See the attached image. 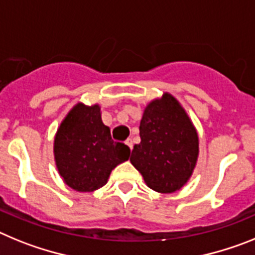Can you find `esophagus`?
I'll return each mask as SVG.
<instances>
[{
	"mask_svg": "<svg viewBox=\"0 0 255 255\" xmlns=\"http://www.w3.org/2000/svg\"><path fill=\"white\" fill-rule=\"evenodd\" d=\"M126 145L129 147V150H132V147H133V143H132V140H130V138H128V140L126 141Z\"/></svg>",
	"mask_w": 255,
	"mask_h": 255,
	"instance_id": "1",
	"label": "esophagus"
}]
</instances>
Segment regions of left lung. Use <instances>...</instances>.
<instances>
[{"mask_svg": "<svg viewBox=\"0 0 255 255\" xmlns=\"http://www.w3.org/2000/svg\"><path fill=\"white\" fill-rule=\"evenodd\" d=\"M140 137L129 160L147 187L160 194L182 189L198 163L199 134L173 95L163 92L145 106Z\"/></svg>", "mask_w": 255, "mask_h": 255, "instance_id": "8db88e82", "label": "left lung"}]
</instances>
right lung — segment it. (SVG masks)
Wrapping results in <instances>:
<instances>
[{"label":"right lung","mask_w":255,"mask_h":255,"mask_svg":"<svg viewBox=\"0 0 255 255\" xmlns=\"http://www.w3.org/2000/svg\"><path fill=\"white\" fill-rule=\"evenodd\" d=\"M129 147L114 142L103 123L101 106L77 103L64 117L54 138V159L64 183L78 192L106 185L117 165L129 158Z\"/></svg>","instance_id":"right-lung-1"}]
</instances>
